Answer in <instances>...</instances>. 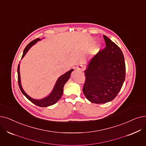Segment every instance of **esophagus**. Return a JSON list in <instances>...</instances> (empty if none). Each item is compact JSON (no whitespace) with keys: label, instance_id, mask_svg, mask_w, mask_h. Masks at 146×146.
I'll list each match as a JSON object with an SVG mask.
<instances>
[{"label":"esophagus","instance_id":"esophagus-1","mask_svg":"<svg viewBox=\"0 0 146 146\" xmlns=\"http://www.w3.org/2000/svg\"><path fill=\"white\" fill-rule=\"evenodd\" d=\"M76 69L78 71H83L84 69V67L82 65H79V66H78L77 67H76Z\"/></svg>","mask_w":146,"mask_h":146}]
</instances>
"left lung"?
Returning a JSON list of instances; mask_svg holds the SVG:
<instances>
[{"label": "left lung", "mask_w": 146, "mask_h": 146, "mask_svg": "<svg viewBox=\"0 0 146 146\" xmlns=\"http://www.w3.org/2000/svg\"><path fill=\"white\" fill-rule=\"evenodd\" d=\"M106 48L88 62L83 92L91 103L103 104L112 101L125 79V63L120 48L103 35Z\"/></svg>", "instance_id": "8db88e82"}]
</instances>
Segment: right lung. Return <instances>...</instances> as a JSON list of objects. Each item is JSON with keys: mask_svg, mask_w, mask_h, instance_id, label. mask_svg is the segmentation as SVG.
Segmentation results:
<instances>
[{"mask_svg": "<svg viewBox=\"0 0 146 146\" xmlns=\"http://www.w3.org/2000/svg\"><path fill=\"white\" fill-rule=\"evenodd\" d=\"M41 40H42V39H40V38H37V39H36V40H33L32 42H31L29 44H28L27 46L25 48V49L24 50L21 59L23 58L24 56L26 55V54L28 52V50L30 49V48L31 46L34 45L38 41H40ZM20 67V65L18 64L17 71H18V85H19V87H20L21 91L22 92V93L24 95V96H26V97L29 100H30L31 101V102H32L33 104H36L37 106L42 107H45L52 106V105L55 104L61 98L62 93H63V88H64V86L65 84L67 82V80L70 79L72 72L74 70L73 69H71L70 70H69L67 72H66V73H64V74L61 75V76H60L58 78L57 80H56L51 92H50L48 96H46L45 98L40 99V100H37V99H34L33 98H31V97H30L29 95H27L26 94V92L24 91L23 88L21 86V83Z\"/></svg>", "mask_w": 146, "mask_h": 146, "instance_id": "right-lung-1", "label": "right lung"}]
</instances>
